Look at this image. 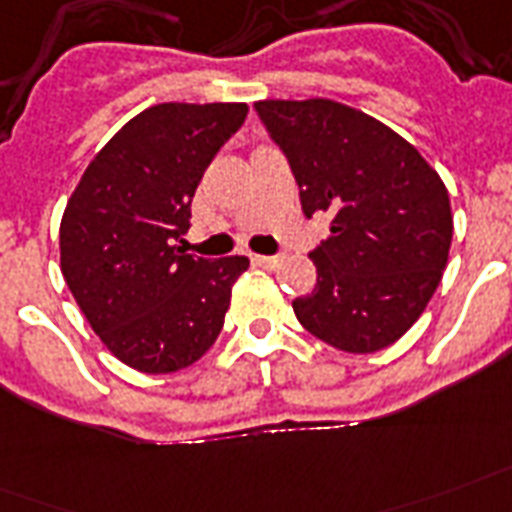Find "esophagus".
I'll return each mask as SVG.
<instances>
[{
  "label": "esophagus",
  "mask_w": 512,
  "mask_h": 512,
  "mask_svg": "<svg viewBox=\"0 0 512 512\" xmlns=\"http://www.w3.org/2000/svg\"><path fill=\"white\" fill-rule=\"evenodd\" d=\"M280 256H253V264L261 269H277L280 267Z\"/></svg>",
  "instance_id": "esophagus-1"
}]
</instances>
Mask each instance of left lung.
<instances>
[{"label":"left lung","instance_id":"obj_1","mask_svg":"<svg viewBox=\"0 0 512 512\" xmlns=\"http://www.w3.org/2000/svg\"><path fill=\"white\" fill-rule=\"evenodd\" d=\"M307 219L331 216L310 253L315 291L293 301L312 336L366 355L414 326L449 261V192L422 154L374 117L328 98L259 101Z\"/></svg>","mask_w":512,"mask_h":512}]
</instances>
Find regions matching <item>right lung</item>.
Wrapping results in <instances>:
<instances>
[{
	"label": "right lung",
	"mask_w": 512,
	"mask_h": 512,
	"mask_svg": "<svg viewBox=\"0 0 512 512\" xmlns=\"http://www.w3.org/2000/svg\"><path fill=\"white\" fill-rule=\"evenodd\" d=\"M245 104H157L95 154L61 219V272L114 358L144 374L192 366L221 334L245 256L181 251L202 173Z\"/></svg>",
	"instance_id": "right-lung-1"
}]
</instances>
